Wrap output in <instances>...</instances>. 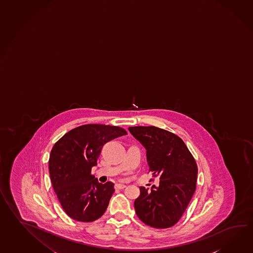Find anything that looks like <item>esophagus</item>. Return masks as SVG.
Here are the masks:
<instances>
[{"label": "esophagus", "instance_id": "1", "mask_svg": "<svg viewBox=\"0 0 253 253\" xmlns=\"http://www.w3.org/2000/svg\"><path fill=\"white\" fill-rule=\"evenodd\" d=\"M125 187H126V186L124 184H116L115 185V188L116 189H124Z\"/></svg>", "mask_w": 253, "mask_h": 253}]
</instances>
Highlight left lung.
<instances>
[{"mask_svg":"<svg viewBox=\"0 0 253 253\" xmlns=\"http://www.w3.org/2000/svg\"><path fill=\"white\" fill-rule=\"evenodd\" d=\"M147 152V162L160 186L151 190L140 186L135 211L149 226L166 229L180 219L195 193L197 178L196 160L185 142L176 135L155 126L129 127Z\"/></svg>","mask_w":253,"mask_h":253,"instance_id":"8db88e82","label":"left lung"}]
</instances>
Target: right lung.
Returning <instances> with one entry per match:
<instances>
[{"label": "right lung", "instance_id": "1", "mask_svg": "<svg viewBox=\"0 0 253 253\" xmlns=\"http://www.w3.org/2000/svg\"><path fill=\"white\" fill-rule=\"evenodd\" d=\"M127 134L121 127L86 124L71 129L52 148L48 169L52 186L67 215L78 222L97 220L107 209L114 184L91 174L103 145Z\"/></svg>", "mask_w": 253, "mask_h": 253}]
</instances>
